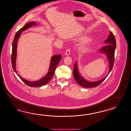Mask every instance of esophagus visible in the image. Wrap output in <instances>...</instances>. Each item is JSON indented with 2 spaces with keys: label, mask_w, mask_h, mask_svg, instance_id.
Segmentation results:
<instances>
[{
  "label": "esophagus",
  "mask_w": 131,
  "mask_h": 131,
  "mask_svg": "<svg viewBox=\"0 0 131 131\" xmlns=\"http://www.w3.org/2000/svg\"><path fill=\"white\" fill-rule=\"evenodd\" d=\"M70 52H71V50L70 49H67V50H66V53H65V54L66 55V56H69V54H70Z\"/></svg>",
  "instance_id": "obj_1"
}]
</instances>
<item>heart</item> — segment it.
<instances>
[{
	"instance_id": "obj_1",
	"label": "heart",
	"mask_w": 131,
	"mask_h": 131,
	"mask_svg": "<svg viewBox=\"0 0 131 131\" xmlns=\"http://www.w3.org/2000/svg\"><path fill=\"white\" fill-rule=\"evenodd\" d=\"M79 40L81 42H83V43H88L89 42L91 41V39L89 37H81L79 38ZM81 50L83 52H85L87 51H89L92 49V47L87 45H83L81 47Z\"/></svg>"
}]
</instances>
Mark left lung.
<instances>
[{"label":"left lung","mask_w":131,"mask_h":131,"mask_svg":"<svg viewBox=\"0 0 131 131\" xmlns=\"http://www.w3.org/2000/svg\"><path fill=\"white\" fill-rule=\"evenodd\" d=\"M104 43L107 45L102 47L100 51L105 54L107 57L108 60L109 64V71L107 76L102 79L100 80L91 82L85 80L82 77L78 72L77 68V63L75 62L74 64V71H73V75L75 81L78 84L81 86L86 88H90L97 86L100 84H101L105 79L107 77L108 75L110 73L112 70L114 61V53L115 50L116 48V40L114 34L112 32H110V35L108 36L107 39L105 41Z\"/></svg>","instance_id":"1"}]
</instances>
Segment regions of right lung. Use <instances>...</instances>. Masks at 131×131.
I'll use <instances>...</instances> for the list:
<instances>
[{
    "mask_svg": "<svg viewBox=\"0 0 131 131\" xmlns=\"http://www.w3.org/2000/svg\"><path fill=\"white\" fill-rule=\"evenodd\" d=\"M37 24L35 21H32L29 23L26 24L22 28H21L17 32V33L15 35L14 38L13 43H12V54H11V63L12 66L14 70L17 74L18 77L20 78L22 81L24 82L25 84L31 87H39L44 85L47 84L48 82L53 77L54 75V71L57 67V65L59 64L61 59V54H57L53 56L51 59L50 64L49 68V70L46 74V76L43 77L39 80L37 81H29L21 77L18 74H17L16 71V58H17V42L19 38L20 37L21 34V32L26 30L27 28L30 27H32L35 25H37Z\"/></svg>",
    "mask_w": 131,
    "mask_h": 131,
    "instance_id": "1",
    "label": "right lung"
}]
</instances>
